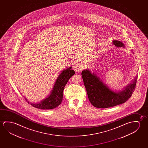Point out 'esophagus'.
Instances as JSON below:
<instances>
[{
	"label": "esophagus",
	"instance_id": "34e87169",
	"mask_svg": "<svg viewBox=\"0 0 148 148\" xmlns=\"http://www.w3.org/2000/svg\"><path fill=\"white\" fill-rule=\"evenodd\" d=\"M83 69V65L81 63H76L74 66V69L76 72H79Z\"/></svg>",
	"mask_w": 148,
	"mask_h": 148
}]
</instances>
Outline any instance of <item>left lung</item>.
<instances>
[{"label":"left lung","mask_w":148,"mask_h":148,"mask_svg":"<svg viewBox=\"0 0 148 148\" xmlns=\"http://www.w3.org/2000/svg\"><path fill=\"white\" fill-rule=\"evenodd\" d=\"M113 43L120 47L125 46L122 42L116 40L114 41ZM82 75L90 102L95 107L99 108H106L123 104L131 97L136 86V78L125 90L116 93L109 89L89 70L83 71Z\"/></svg>","instance_id":"left-lung-1"}]
</instances>
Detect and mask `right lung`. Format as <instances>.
<instances>
[{
    "label": "right lung",
    "mask_w": 148,
    "mask_h": 148,
    "mask_svg": "<svg viewBox=\"0 0 148 148\" xmlns=\"http://www.w3.org/2000/svg\"><path fill=\"white\" fill-rule=\"evenodd\" d=\"M71 67L62 72L56 80L53 89L49 97L43 99L38 104H31L35 108L41 109H53L58 106L62 102L63 98V91L68 80L75 74L74 71ZM27 101V100H26ZM28 103L29 102L27 101Z\"/></svg>",
    "instance_id": "1"
}]
</instances>
